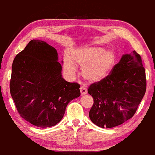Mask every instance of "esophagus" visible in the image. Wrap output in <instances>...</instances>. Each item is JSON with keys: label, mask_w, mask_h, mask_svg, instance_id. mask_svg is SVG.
<instances>
[{"label": "esophagus", "mask_w": 155, "mask_h": 155, "mask_svg": "<svg viewBox=\"0 0 155 155\" xmlns=\"http://www.w3.org/2000/svg\"><path fill=\"white\" fill-rule=\"evenodd\" d=\"M80 92H81V94H82V96H84V95L87 94V88L82 86V87H80Z\"/></svg>", "instance_id": "obj_1"}]
</instances>
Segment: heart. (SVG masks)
Returning a JSON list of instances; mask_svg holds the SVG:
<instances>
[{
    "label": "heart",
    "mask_w": 155,
    "mask_h": 155,
    "mask_svg": "<svg viewBox=\"0 0 155 155\" xmlns=\"http://www.w3.org/2000/svg\"><path fill=\"white\" fill-rule=\"evenodd\" d=\"M115 63V56L111 51H104L101 47H83L72 53L71 59L64 60V66L68 74L77 72L75 64L82 68V75L89 82H96L104 79Z\"/></svg>",
    "instance_id": "heart-1"
}]
</instances>
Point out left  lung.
I'll return each instance as SVG.
<instances>
[{"mask_svg":"<svg viewBox=\"0 0 155 155\" xmlns=\"http://www.w3.org/2000/svg\"><path fill=\"white\" fill-rule=\"evenodd\" d=\"M146 91L141 55L135 51L124 54L110 74L89 87L88 93L94 98L89 118L103 128L123 124L134 115Z\"/></svg>","mask_w":155,"mask_h":155,"instance_id":"left-lung-1","label":"left lung"}]
</instances>
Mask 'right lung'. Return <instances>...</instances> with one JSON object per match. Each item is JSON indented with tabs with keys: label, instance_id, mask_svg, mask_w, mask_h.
<instances>
[{
	"label": "right lung",
	"instance_id": "right-lung-1",
	"mask_svg": "<svg viewBox=\"0 0 155 155\" xmlns=\"http://www.w3.org/2000/svg\"><path fill=\"white\" fill-rule=\"evenodd\" d=\"M58 52L41 40H31L16 54L9 89L19 115L39 127L58 124L69 102L80 96V85L61 77Z\"/></svg>",
	"mask_w": 155,
	"mask_h": 155
}]
</instances>
